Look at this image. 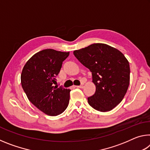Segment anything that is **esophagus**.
Returning a JSON list of instances; mask_svg holds the SVG:
<instances>
[{
  "label": "esophagus",
  "instance_id": "1",
  "mask_svg": "<svg viewBox=\"0 0 150 150\" xmlns=\"http://www.w3.org/2000/svg\"><path fill=\"white\" fill-rule=\"evenodd\" d=\"M83 87H84V85H79V86H75V87H77V88H83Z\"/></svg>",
  "mask_w": 150,
  "mask_h": 150
}]
</instances>
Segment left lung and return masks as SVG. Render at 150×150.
Returning <instances> with one entry per match:
<instances>
[{"mask_svg": "<svg viewBox=\"0 0 150 150\" xmlns=\"http://www.w3.org/2000/svg\"><path fill=\"white\" fill-rule=\"evenodd\" d=\"M76 58L92 73L96 91L88 97L95 110H112L125 96L130 83V65L124 54L105 44H91L73 52Z\"/></svg>", "mask_w": 150, "mask_h": 150, "instance_id": "8db88e82", "label": "left lung"}]
</instances>
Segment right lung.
<instances>
[{
    "instance_id": "1",
    "label": "right lung",
    "mask_w": 150,
    "mask_h": 150,
    "mask_svg": "<svg viewBox=\"0 0 150 150\" xmlns=\"http://www.w3.org/2000/svg\"><path fill=\"white\" fill-rule=\"evenodd\" d=\"M69 52L46 49L35 54L24 65L21 84L28 100L45 115L57 116L69 104L70 89L57 88V75Z\"/></svg>"
}]
</instances>
